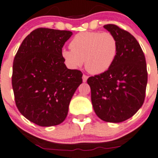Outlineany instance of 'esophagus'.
I'll return each instance as SVG.
<instances>
[{
	"mask_svg": "<svg viewBox=\"0 0 158 158\" xmlns=\"http://www.w3.org/2000/svg\"><path fill=\"white\" fill-rule=\"evenodd\" d=\"M87 79H88V76H86V75H83V76H82V81H83L84 82H86Z\"/></svg>",
	"mask_w": 158,
	"mask_h": 158,
	"instance_id": "1",
	"label": "esophagus"
}]
</instances>
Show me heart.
<instances>
[{"label": "heart", "instance_id": "heart-1", "mask_svg": "<svg viewBox=\"0 0 158 158\" xmlns=\"http://www.w3.org/2000/svg\"><path fill=\"white\" fill-rule=\"evenodd\" d=\"M71 50L63 49L61 57L69 68L76 69L85 64L91 74H101L115 61L118 44L109 32H82L72 38Z\"/></svg>", "mask_w": 158, "mask_h": 158}]
</instances>
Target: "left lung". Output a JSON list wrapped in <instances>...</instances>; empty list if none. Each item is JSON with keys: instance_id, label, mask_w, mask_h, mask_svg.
Returning a JSON list of instances; mask_svg holds the SVG:
<instances>
[{"instance_id": "obj_1", "label": "left lung", "mask_w": 158, "mask_h": 158, "mask_svg": "<svg viewBox=\"0 0 158 158\" xmlns=\"http://www.w3.org/2000/svg\"><path fill=\"white\" fill-rule=\"evenodd\" d=\"M118 40V51L111 67L87 79L94 110L101 120L122 122L133 116L145 99L147 71L140 45L129 32L114 24L104 26Z\"/></svg>"}]
</instances>
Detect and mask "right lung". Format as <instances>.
I'll list each match as a JSON object with an SVG mask.
<instances>
[{"mask_svg": "<svg viewBox=\"0 0 158 158\" xmlns=\"http://www.w3.org/2000/svg\"><path fill=\"white\" fill-rule=\"evenodd\" d=\"M72 32L39 28L19 47L13 62L15 101L25 118L40 126L64 122L72 96L82 82V73L69 69L61 57Z\"/></svg>", "mask_w": 158, "mask_h": 158, "instance_id": "obj_1", "label": "right lung"}]
</instances>
